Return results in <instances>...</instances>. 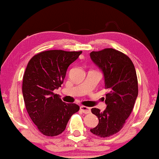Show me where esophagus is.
<instances>
[{
    "instance_id": "esophagus-1",
    "label": "esophagus",
    "mask_w": 159,
    "mask_h": 159,
    "mask_svg": "<svg viewBox=\"0 0 159 159\" xmlns=\"http://www.w3.org/2000/svg\"><path fill=\"white\" fill-rule=\"evenodd\" d=\"M80 110H81L84 114H89L90 113V108L85 106H80Z\"/></svg>"
}]
</instances>
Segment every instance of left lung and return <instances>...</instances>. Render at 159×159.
Segmentation results:
<instances>
[{
    "label": "left lung",
    "mask_w": 159,
    "mask_h": 159,
    "mask_svg": "<svg viewBox=\"0 0 159 159\" xmlns=\"http://www.w3.org/2000/svg\"><path fill=\"white\" fill-rule=\"evenodd\" d=\"M92 60L104 74L107 108L104 111L92 108L99 124L90 131L99 137L118 133L133 110L138 96V80L135 67L127 55L113 48L90 53Z\"/></svg>",
    "instance_id": "8db88e82"
}]
</instances>
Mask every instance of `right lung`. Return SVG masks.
<instances>
[{"label":"right lung","mask_w":159,"mask_h":159,"mask_svg":"<svg viewBox=\"0 0 159 159\" xmlns=\"http://www.w3.org/2000/svg\"><path fill=\"white\" fill-rule=\"evenodd\" d=\"M82 52L43 51L28 62L22 87L23 99L30 119L44 135L62 133L70 117L79 111L77 104L65 103L53 91L61 87L68 67Z\"/></svg>","instance_id":"add662e5"}]
</instances>
